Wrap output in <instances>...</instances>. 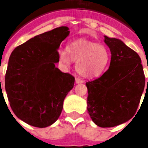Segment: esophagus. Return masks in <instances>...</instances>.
I'll return each mask as SVG.
<instances>
[{
  "label": "esophagus",
  "instance_id": "34e87169",
  "mask_svg": "<svg viewBox=\"0 0 148 148\" xmlns=\"http://www.w3.org/2000/svg\"><path fill=\"white\" fill-rule=\"evenodd\" d=\"M75 82H76V83H77V84H80V83H84V81H83V80H82V79H80V78H78V77H77V78H76Z\"/></svg>",
  "mask_w": 148,
  "mask_h": 148
}]
</instances>
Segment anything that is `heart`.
Instances as JSON below:
<instances>
[{"mask_svg": "<svg viewBox=\"0 0 148 148\" xmlns=\"http://www.w3.org/2000/svg\"><path fill=\"white\" fill-rule=\"evenodd\" d=\"M110 52L105 45L84 38L72 41L66 49L58 52V60L63 66H70L72 61L77 62V70L86 78L101 76L110 61Z\"/></svg>", "mask_w": 148, "mask_h": 148, "instance_id": "heart-1", "label": "heart"}]
</instances>
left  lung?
I'll use <instances>...</instances> for the list:
<instances>
[{
    "label": "left lung",
    "mask_w": 148,
    "mask_h": 148,
    "mask_svg": "<svg viewBox=\"0 0 148 148\" xmlns=\"http://www.w3.org/2000/svg\"><path fill=\"white\" fill-rule=\"evenodd\" d=\"M104 41L110 50V65L99 78L86 83L87 111L97 126L111 128L135 114L144 90L145 77L135 51L115 38L105 36Z\"/></svg>",
    "instance_id": "8db88e82"
}]
</instances>
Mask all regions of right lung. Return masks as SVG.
Wrapping results in <instances>:
<instances>
[{
  "label": "right lung",
  "instance_id": "right-lung-1",
  "mask_svg": "<svg viewBox=\"0 0 148 148\" xmlns=\"http://www.w3.org/2000/svg\"><path fill=\"white\" fill-rule=\"evenodd\" d=\"M69 34L66 26L56 28L29 39L10 54L5 91L14 114L31 126L46 128L56 122L74 86L75 78L55 66L60 44Z\"/></svg>",
  "mask_w": 148,
  "mask_h": 148
}]
</instances>
